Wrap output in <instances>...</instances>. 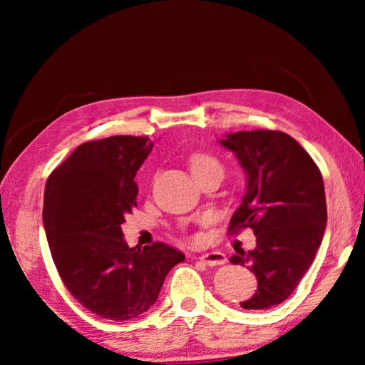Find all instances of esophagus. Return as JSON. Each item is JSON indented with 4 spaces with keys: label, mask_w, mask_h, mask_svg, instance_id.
<instances>
[{
    "label": "esophagus",
    "mask_w": 365,
    "mask_h": 365,
    "mask_svg": "<svg viewBox=\"0 0 365 365\" xmlns=\"http://www.w3.org/2000/svg\"><path fill=\"white\" fill-rule=\"evenodd\" d=\"M201 261L207 264V265H222L227 262V256L224 255V252L220 251H211V252H206V255H202Z\"/></svg>",
    "instance_id": "obj_1"
}]
</instances>
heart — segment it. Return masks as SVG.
Instances as JSON below:
<instances>
[{
	"label": "heart",
	"mask_w": 365,
	"mask_h": 365,
	"mask_svg": "<svg viewBox=\"0 0 365 365\" xmlns=\"http://www.w3.org/2000/svg\"><path fill=\"white\" fill-rule=\"evenodd\" d=\"M190 169L193 172V175H197L201 174V172L212 170V169L222 170V164L217 158L212 156V154L195 153L193 156L190 158Z\"/></svg>",
	"instance_id": "obj_1"
}]
</instances>
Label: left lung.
<instances>
[{
	"instance_id": "8db88e82",
	"label": "left lung",
	"mask_w": 365,
	"mask_h": 365,
	"mask_svg": "<svg viewBox=\"0 0 365 365\" xmlns=\"http://www.w3.org/2000/svg\"><path fill=\"white\" fill-rule=\"evenodd\" d=\"M220 145L235 153L248 175V190L228 233L252 228L256 235L255 250L240 248L230 257L257 279L256 293L242 307L277 306L299 285L322 243L327 225L322 174L304 148L279 130L230 133Z\"/></svg>"
}]
</instances>
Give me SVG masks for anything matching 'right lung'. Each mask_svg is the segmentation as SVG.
Here are the masks:
<instances>
[{
    "label": "right lung",
    "mask_w": 365,
    "mask_h": 365,
    "mask_svg": "<svg viewBox=\"0 0 365 365\" xmlns=\"http://www.w3.org/2000/svg\"><path fill=\"white\" fill-rule=\"evenodd\" d=\"M153 150L148 137L115 135L80 145L49 174L43 224L61 280L90 312L138 317L156 302L165 275L185 255L156 242L128 248L120 225L137 207V170Z\"/></svg>",
    "instance_id": "add662e5"
}]
</instances>
